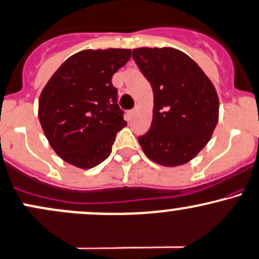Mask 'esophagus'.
Returning <instances> with one entry per match:
<instances>
[{"label":"esophagus","instance_id":"obj_1","mask_svg":"<svg viewBox=\"0 0 259 259\" xmlns=\"http://www.w3.org/2000/svg\"><path fill=\"white\" fill-rule=\"evenodd\" d=\"M135 113H136V110L133 109V110H129V112H127V114H129L130 118H133V116L135 115Z\"/></svg>","mask_w":259,"mask_h":259}]
</instances>
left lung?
<instances>
[{"label": "left lung", "mask_w": 259, "mask_h": 259, "mask_svg": "<svg viewBox=\"0 0 259 259\" xmlns=\"http://www.w3.org/2000/svg\"><path fill=\"white\" fill-rule=\"evenodd\" d=\"M133 58L151 83V127L139 138L145 155L156 163L177 167L209 143L219 119L214 84L198 64L173 48H138Z\"/></svg>", "instance_id": "8db88e82"}]
</instances>
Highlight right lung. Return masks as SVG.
Segmentation results:
<instances>
[{
	"instance_id": "obj_1",
	"label": "right lung",
	"mask_w": 259,
	"mask_h": 259,
	"mask_svg": "<svg viewBox=\"0 0 259 259\" xmlns=\"http://www.w3.org/2000/svg\"><path fill=\"white\" fill-rule=\"evenodd\" d=\"M130 56V49L78 51L42 88L39 121L65 162L88 169L110 155L116 133L126 126L112 77Z\"/></svg>"
}]
</instances>
